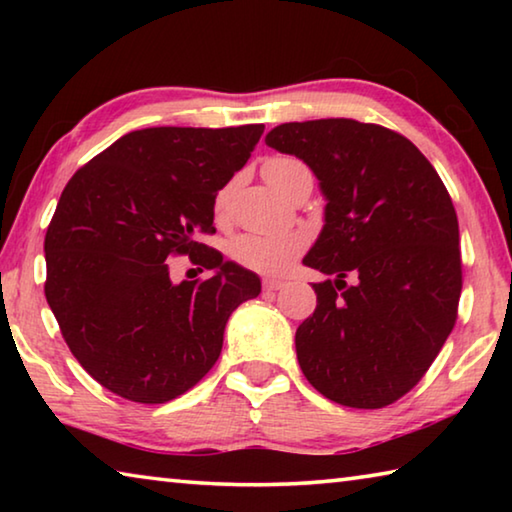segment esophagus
Wrapping results in <instances>:
<instances>
[{
  "label": "esophagus",
  "instance_id": "obj_1",
  "mask_svg": "<svg viewBox=\"0 0 512 512\" xmlns=\"http://www.w3.org/2000/svg\"><path fill=\"white\" fill-rule=\"evenodd\" d=\"M282 287H284L282 280H271V277H266V280H264V291H268V293L280 291Z\"/></svg>",
  "mask_w": 512,
  "mask_h": 512
}]
</instances>
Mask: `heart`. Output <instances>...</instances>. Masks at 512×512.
Listing matches in <instances>:
<instances>
[{"mask_svg": "<svg viewBox=\"0 0 512 512\" xmlns=\"http://www.w3.org/2000/svg\"><path fill=\"white\" fill-rule=\"evenodd\" d=\"M307 169L293 158H273L264 164V178L277 192H284L296 173ZM228 205V189L216 196V214H223ZM307 246V237L298 230L287 232H244L230 241L228 253L237 264L253 268L257 273H282L291 266Z\"/></svg>", "mask_w": 512, "mask_h": 512, "instance_id": "1", "label": "heart"}]
</instances>
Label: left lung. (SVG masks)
Instances as JSON below:
<instances>
[{"label": "left lung", "mask_w": 512, "mask_h": 512, "mask_svg": "<svg viewBox=\"0 0 512 512\" xmlns=\"http://www.w3.org/2000/svg\"><path fill=\"white\" fill-rule=\"evenodd\" d=\"M266 144L305 162L327 201L302 262L336 280L311 284L316 311L296 332L300 368L336 404H393L456 323L463 280L452 198L418 146L384 126L291 121Z\"/></svg>", "instance_id": "8db88e82"}]
</instances>
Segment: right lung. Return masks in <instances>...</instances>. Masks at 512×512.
I'll list each match as a JSON object with an SVG mask.
<instances>
[{
	"instance_id": "add662e5",
	"label": "right lung",
	"mask_w": 512,
	"mask_h": 512,
	"mask_svg": "<svg viewBox=\"0 0 512 512\" xmlns=\"http://www.w3.org/2000/svg\"><path fill=\"white\" fill-rule=\"evenodd\" d=\"M262 124L142 128L110 144L60 194L45 237V296L81 366L119 397L164 404L216 363L225 323L259 277L198 244ZM199 255L213 277L173 285L166 259Z\"/></svg>"
}]
</instances>
